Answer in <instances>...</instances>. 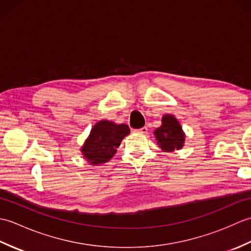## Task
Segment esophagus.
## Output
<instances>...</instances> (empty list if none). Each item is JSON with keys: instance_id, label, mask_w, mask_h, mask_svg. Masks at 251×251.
<instances>
[{"instance_id": "34e87169", "label": "esophagus", "mask_w": 251, "mask_h": 251, "mask_svg": "<svg viewBox=\"0 0 251 251\" xmlns=\"http://www.w3.org/2000/svg\"><path fill=\"white\" fill-rule=\"evenodd\" d=\"M148 131V127H141V128L139 129H136L135 132H138V134H146V132Z\"/></svg>"}]
</instances>
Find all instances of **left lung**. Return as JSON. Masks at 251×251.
I'll return each mask as SVG.
<instances>
[{
  "mask_svg": "<svg viewBox=\"0 0 251 251\" xmlns=\"http://www.w3.org/2000/svg\"><path fill=\"white\" fill-rule=\"evenodd\" d=\"M157 145L163 150L172 152L182 148L184 134L179 122L173 115H165L162 119V126L154 130Z\"/></svg>",
  "mask_w": 251,
  "mask_h": 251,
  "instance_id": "1",
  "label": "left lung"
}]
</instances>
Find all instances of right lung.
I'll return each instance as SVG.
<instances>
[{"mask_svg":"<svg viewBox=\"0 0 251 251\" xmlns=\"http://www.w3.org/2000/svg\"><path fill=\"white\" fill-rule=\"evenodd\" d=\"M129 132V127L125 124L117 125L109 121L98 122L82 148L84 157L92 165L109 162L116 153V148L120 147L123 138Z\"/></svg>","mask_w":251,"mask_h":251,"instance_id":"1","label":"right lung"}]
</instances>
